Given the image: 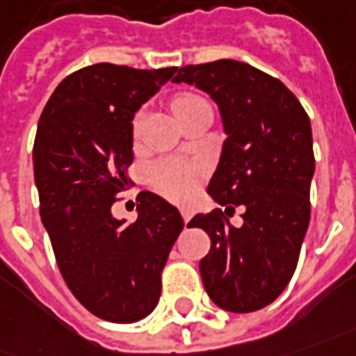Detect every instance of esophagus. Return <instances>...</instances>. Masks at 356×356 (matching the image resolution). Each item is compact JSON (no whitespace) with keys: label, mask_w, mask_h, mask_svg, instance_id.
I'll use <instances>...</instances> for the list:
<instances>
[{"label":"esophagus","mask_w":356,"mask_h":356,"mask_svg":"<svg viewBox=\"0 0 356 356\" xmlns=\"http://www.w3.org/2000/svg\"><path fill=\"white\" fill-rule=\"evenodd\" d=\"M181 216H183V220H185V224H187L188 220L193 218V210L187 209V207H183V209H181Z\"/></svg>","instance_id":"esophagus-1"}]
</instances>
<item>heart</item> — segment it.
Returning a JSON list of instances; mask_svg holds the SVG:
<instances>
[{
  "mask_svg": "<svg viewBox=\"0 0 356 356\" xmlns=\"http://www.w3.org/2000/svg\"><path fill=\"white\" fill-rule=\"evenodd\" d=\"M204 105L209 103L195 93H179L171 99V108L177 118H183L187 113ZM142 122H144V113H138L134 118V134L140 132ZM202 175H204V168L187 159H163L154 163L147 171L152 187L171 200H187L193 197L200 185Z\"/></svg>",
  "mask_w": 356,
  "mask_h": 356,
  "instance_id": "heart-1",
  "label": "heart"
}]
</instances>
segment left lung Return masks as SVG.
<instances>
[{"label":"left lung","instance_id":"1","mask_svg":"<svg viewBox=\"0 0 356 356\" xmlns=\"http://www.w3.org/2000/svg\"><path fill=\"white\" fill-rule=\"evenodd\" d=\"M173 81L197 86L218 105L228 138L209 195L245 210L239 228L220 209L187 224L210 238L202 284L222 310H261L286 289L310 224V118L282 81L238 60L179 67Z\"/></svg>","mask_w":356,"mask_h":356}]
</instances>
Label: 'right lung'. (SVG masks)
<instances>
[{"instance_id":"obj_1","label":"right lung","mask_w":356,"mask_h":356,"mask_svg":"<svg viewBox=\"0 0 356 356\" xmlns=\"http://www.w3.org/2000/svg\"><path fill=\"white\" fill-rule=\"evenodd\" d=\"M175 72L81 67L60 81L38 120L35 183L58 269L81 306L113 323L142 320L158 306L161 270L185 226L149 191L138 195L136 222L111 214L130 185L134 113Z\"/></svg>"}]
</instances>
